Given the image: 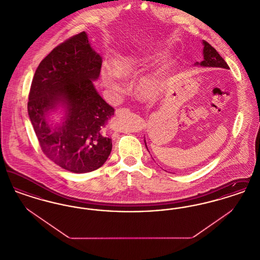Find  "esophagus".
Returning <instances> with one entry per match:
<instances>
[{"label": "esophagus", "mask_w": 260, "mask_h": 260, "mask_svg": "<svg viewBox=\"0 0 260 260\" xmlns=\"http://www.w3.org/2000/svg\"><path fill=\"white\" fill-rule=\"evenodd\" d=\"M128 112H129L128 108H119V109L116 110L115 114H116V116L120 117V116H122V115H124V114H126V113H128Z\"/></svg>", "instance_id": "esophagus-1"}]
</instances>
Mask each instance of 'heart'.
<instances>
[{
  "instance_id": "heart-1",
  "label": "heart",
  "mask_w": 260,
  "mask_h": 260,
  "mask_svg": "<svg viewBox=\"0 0 260 260\" xmlns=\"http://www.w3.org/2000/svg\"><path fill=\"white\" fill-rule=\"evenodd\" d=\"M150 57L136 58L127 57L119 59L114 63V68L103 65L100 68L99 77L102 85L107 89L110 96L114 99L120 98L126 89L124 77H133L139 73L145 62ZM171 66V62H165L154 72L141 77L136 82V89L138 94L146 99L157 98L161 94L166 82V76Z\"/></svg>"
}]
</instances>
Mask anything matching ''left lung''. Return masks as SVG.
<instances>
[{
    "label": "left lung",
    "mask_w": 260,
    "mask_h": 260,
    "mask_svg": "<svg viewBox=\"0 0 260 260\" xmlns=\"http://www.w3.org/2000/svg\"><path fill=\"white\" fill-rule=\"evenodd\" d=\"M203 56L204 59L203 61L196 62L195 65H200L203 67H210V68H223V69H229L228 64L225 62L222 57L219 55V53L216 51L215 49H213L210 46L209 43H207L206 41H203ZM145 142V146L147 148V144L146 141L144 139ZM148 150V148H147Z\"/></svg>",
    "instance_id": "obj_1"
}]
</instances>
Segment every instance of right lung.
I'll list each match as a JSON object with an SVG mask.
<instances>
[{
    "instance_id": "right-lung-1",
    "label": "right lung",
    "mask_w": 260,
    "mask_h": 260,
    "mask_svg": "<svg viewBox=\"0 0 260 260\" xmlns=\"http://www.w3.org/2000/svg\"><path fill=\"white\" fill-rule=\"evenodd\" d=\"M102 59L82 32L41 61L29 93L28 115L41 148L62 169L75 173L92 172L104 165L112 150L106 124L114 108L93 85ZM60 123H50L53 112Z\"/></svg>"
}]
</instances>
